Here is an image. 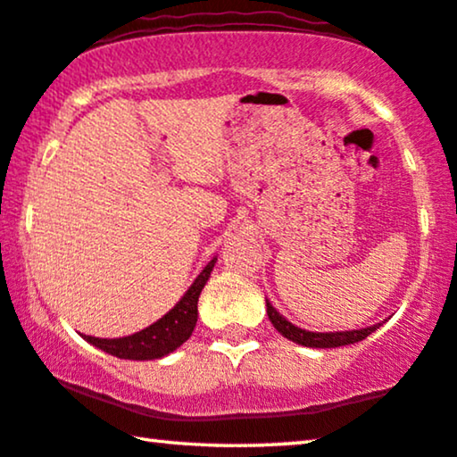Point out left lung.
<instances>
[{"label": "left lung", "mask_w": 457, "mask_h": 457, "mask_svg": "<svg viewBox=\"0 0 457 457\" xmlns=\"http://www.w3.org/2000/svg\"><path fill=\"white\" fill-rule=\"evenodd\" d=\"M265 306H268V317L271 320V325L276 327L278 333H282L286 339H290L298 345L304 347H317V349H327V347H341V345H351V343L363 341L366 337L376 331L380 325L368 327V328H360V331H343V333H312V331H304L296 325H292L290 320H286L282 314H279L276 308L271 306L270 300H265Z\"/></svg>", "instance_id": "obj_1"}]
</instances>
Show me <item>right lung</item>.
Wrapping results in <instances>:
<instances>
[{"instance_id":"1","label":"right lung","mask_w":457,"mask_h":457,"mask_svg":"<svg viewBox=\"0 0 457 457\" xmlns=\"http://www.w3.org/2000/svg\"><path fill=\"white\" fill-rule=\"evenodd\" d=\"M216 263V257L210 262L195 282L189 286V290L184 294L178 304H175L163 319L153 322L151 327L143 328L135 335L120 337V339H97V337H86L83 339L89 341L91 345L100 347L110 355L120 357V360H159L167 353L178 349L181 343H186L192 335L195 320H198V298L202 287L206 286L210 271H212Z\"/></svg>"}]
</instances>
